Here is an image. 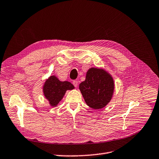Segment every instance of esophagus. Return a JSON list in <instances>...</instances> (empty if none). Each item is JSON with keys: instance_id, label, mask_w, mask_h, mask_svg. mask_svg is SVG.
I'll list each match as a JSON object with an SVG mask.
<instances>
[{"instance_id": "obj_1", "label": "esophagus", "mask_w": 159, "mask_h": 159, "mask_svg": "<svg viewBox=\"0 0 159 159\" xmlns=\"http://www.w3.org/2000/svg\"><path fill=\"white\" fill-rule=\"evenodd\" d=\"M72 84H73V85H74V87H78V81H73Z\"/></svg>"}]
</instances>
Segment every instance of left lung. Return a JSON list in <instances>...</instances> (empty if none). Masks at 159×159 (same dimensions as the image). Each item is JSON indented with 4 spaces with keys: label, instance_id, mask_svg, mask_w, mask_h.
Wrapping results in <instances>:
<instances>
[{
    "label": "left lung",
    "instance_id": "left-lung-1",
    "mask_svg": "<svg viewBox=\"0 0 159 159\" xmlns=\"http://www.w3.org/2000/svg\"><path fill=\"white\" fill-rule=\"evenodd\" d=\"M79 89L87 106L99 110L110 102L114 91V81L105 70L91 68Z\"/></svg>",
    "mask_w": 159,
    "mask_h": 159
}]
</instances>
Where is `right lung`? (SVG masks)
Segmentation results:
<instances>
[{
    "label": "right lung",
    "instance_id": "1",
    "mask_svg": "<svg viewBox=\"0 0 159 159\" xmlns=\"http://www.w3.org/2000/svg\"><path fill=\"white\" fill-rule=\"evenodd\" d=\"M74 86L68 81H61L55 75H51L43 86L44 97L51 106H56L64 97L67 90H72Z\"/></svg>",
    "mask_w": 159,
    "mask_h": 159
}]
</instances>
